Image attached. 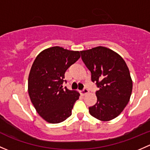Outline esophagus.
I'll return each instance as SVG.
<instances>
[{
    "label": "esophagus",
    "mask_w": 150,
    "mask_h": 150,
    "mask_svg": "<svg viewBox=\"0 0 150 150\" xmlns=\"http://www.w3.org/2000/svg\"><path fill=\"white\" fill-rule=\"evenodd\" d=\"M88 92H89V91H88V90L87 89V88H84L83 91H80V94H81L82 96H85V95H86L87 93H88Z\"/></svg>",
    "instance_id": "obj_1"
}]
</instances>
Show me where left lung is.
<instances>
[{
	"label": "left lung",
	"instance_id": "left-lung-1",
	"mask_svg": "<svg viewBox=\"0 0 150 150\" xmlns=\"http://www.w3.org/2000/svg\"><path fill=\"white\" fill-rule=\"evenodd\" d=\"M83 62L98 88L97 103L89 107L91 116L102 121L117 117L127 105L132 92V80L122 57L105 47L80 51Z\"/></svg>",
	"mask_w": 150,
	"mask_h": 150
}]
</instances>
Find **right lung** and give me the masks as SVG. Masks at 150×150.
<instances>
[{"mask_svg": "<svg viewBox=\"0 0 150 150\" xmlns=\"http://www.w3.org/2000/svg\"><path fill=\"white\" fill-rule=\"evenodd\" d=\"M80 52L52 47L41 52L33 62L28 92L37 112L45 121L57 124L72 114L80 93L62 88L66 70L78 60Z\"/></svg>", "mask_w": 150, "mask_h": 150, "instance_id": "obj_1", "label": "right lung"}]
</instances>
